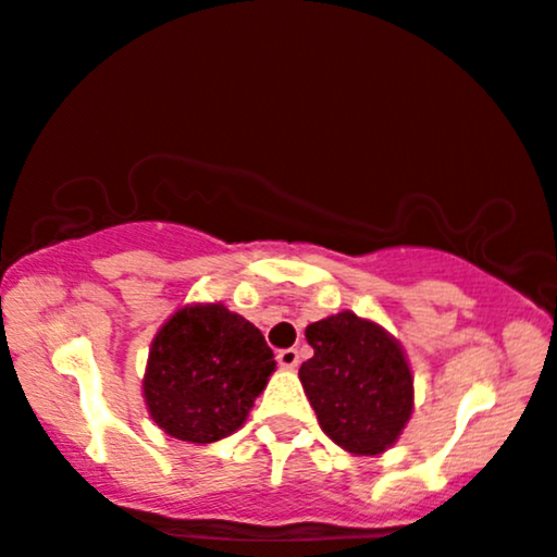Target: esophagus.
<instances>
[{"label":"esophagus","mask_w":557,"mask_h":557,"mask_svg":"<svg viewBox=\"0 0 557 557\" xmlns=\"http://www.w3.org/2000/svg\"><path fill=\"white\" fill-rule=\"evenodd\" d=\"M277 363L282 368H297V363H300V354H297L295 348H282L277 350Z\"/></svg>","instance_id":"34e87169"}]
</instances>
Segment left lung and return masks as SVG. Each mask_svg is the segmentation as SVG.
<instances>
[{"label":"left lung","mask_w":557,"mask_h":557,"mask_svg":"<svg viewBox=\"0 0 557 557\" xmlns=\"http://www.w3.org/2000/svg\"><path fill=\"white\" fill-rule=\"evenodd\" d=\"M315 356L300 381L320 429L354 454H381L396 442L413 409V379L391 335L354 312L308 325Z\"/></svg>","instance_id":"1"}]
</instances>
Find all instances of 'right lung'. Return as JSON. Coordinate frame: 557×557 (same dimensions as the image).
<instances>
[{
	"mask_svg": "<svg viewBox=\"0 0 557 557\" xmlns=\"http://www.w3.org/2000/svg\"><path fill=\"white\" fill-rule=\"evenodd\" d=\"M272 371L275 356L252 323L219 302L194 305L156 333L146 406L169 436L211 444L245 424Z\"/></svg>",
	"mask_w": 557,
	"mask_h": 557,
	"instance_id": "obj_1",
	"label": "right lung"
}]
</instances>
